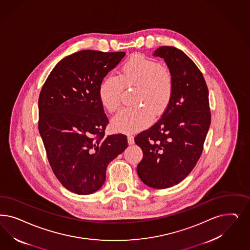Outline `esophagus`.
I'll use <instances>...</instances> for the list:
<instances>
[{
  "mask_svg": "<svg viewBox=\"0 0 250 250\" xmlns=\"http://www.w3.org/2000/svg\"><path fill=\"white\" fill-rule=\"evenodd\" d=\"M128 143H129V145H133L134 144V138H133L131 134L128 135Z\"/></svg>",
  "mask_w": 250,
  "mask_h": 250,
  "instance_id": "obj_1",
  "label": "esophagus"
}]
</instances>
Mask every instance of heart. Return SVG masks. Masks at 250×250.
Here are the masks:
<instances>
[{
    "instance_id": "b5f03b06",
    "label": "heart",
    "mask_w": 250,
    "mask_h": 250,
    "mask_svg": "<svg viewBox=\"0 0 250 250\" xmlns=\"http://www.w3.org/2000/svg\"><path fill=\"white\" fill-rule=\"evenodd\" d=\"M123 87H135L133 105L113 119L119 130L132 132L145 128L168 107L174 94V76L169 68L148 57L136 54L122 66L119 75H107L101 82L98 95L108 112H117L121 105ZM141 106L140 107L139 105Z\"/></svg>"
}]
</instances>
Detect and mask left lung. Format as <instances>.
<instances>
[{
	"label": "left lung",
	"instance_id": "8db88e82",
	"mask_svg": "<svg viewBox=\"0 0 250 250\" xmlns=\"http://www.w3.org/2000/svg\"><path fill=\"white\" fill-rule=\"evenodd\" d=\"M174 76L168 107L134 138L144 153L137 167L145 185L167 188L181 182L199 161L210 124L209 91L202 72L185 53L169 46L155 50Z\"/></svg>",
	"mask_w": 250,
	"mask_h": 250
}]
</instances>
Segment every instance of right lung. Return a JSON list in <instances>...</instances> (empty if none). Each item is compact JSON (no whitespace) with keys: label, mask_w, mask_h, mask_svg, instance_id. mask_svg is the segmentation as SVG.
<instances>
[{"label":"right lung","mask_w":250,"mask_h":250,"mask_svg":"<svg viewBox=\"0 0 250 250\" xmlns=\"http://www.w3.org/2000/svg\"><path fill=\"white\" fill-rule=\"evenodd\" d=\"M125 52L82 50L62 60L39 98V130L50 167L73 193L92 194L105 182L107 165L128 147L127 136H105L109 123L98 89Z\"/></svg>","instance_id":"obj_1"}]
</instances>
